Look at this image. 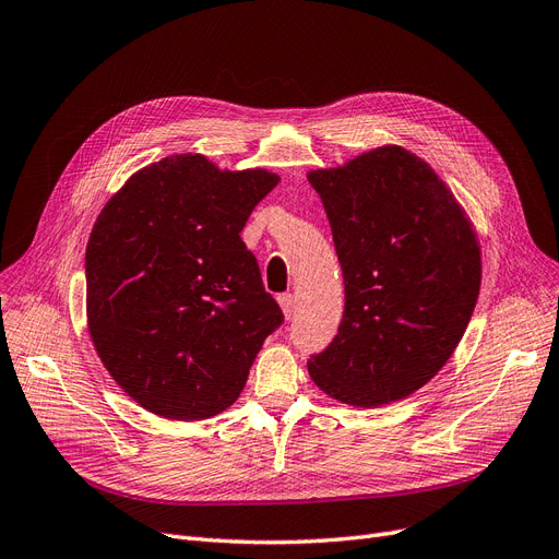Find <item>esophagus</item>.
Listing matches in <instances>:
<instances>
[{
	"instance_id": "esophagus-1",
	"label": "esophagus",
	"mask_w": 559,
	"mask_h": 559,
	"mask_svg": "<svg viewBox=\"0 0 559 559\" xmlns=\"http://www.w3.org/2000/svg\"><path fill=\"white\" fill-rule=\"evenodd\" d=\"M278 304H281V308H283L285 318H287V320H293V318H295V313H297V299H295V295H290V293H283V295H278Z\"/></svg>"
}]
</instances>
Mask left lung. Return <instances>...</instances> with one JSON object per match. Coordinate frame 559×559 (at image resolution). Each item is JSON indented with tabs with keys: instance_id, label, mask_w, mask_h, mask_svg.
<instances>
[{
	"instance_id": "obj_1",
	"label": "left lung",
	"mask_w": 559,
	"mask_h": 559,
	"mask_svg": "<svg viewBox=\"0 0 559 559\" xmlns=\"http://www.w3.org/2000/svg\"><path fill=\"white\" fill-rule=\"evenodd\" d=\"M343 269L338 334L308 359L332 399L376 407L424 386L463 338L481 258L469 221L428 163L382 147L308 175Z\"/></svg>"
}]
</instances>
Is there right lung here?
<instances>
[{
  "label": "right lung",
  "instance_id": "obj_1",
  "mask_svg": "<svg viewBox=\"0 0 559 559\" xmlns=\"http://www.w3.org/2000/svg\"><path fill=\"white\" fill-rule=\"evenodd\" d=\"M276 183L266 170L221 173L204 156L177 154L103 206L85 255L90 334L144 409L177 421L218 415L283 324L241 241Z\"/></svg>",
  "mask_w": 559,
  "mask_h": 559
}]
</instances>
